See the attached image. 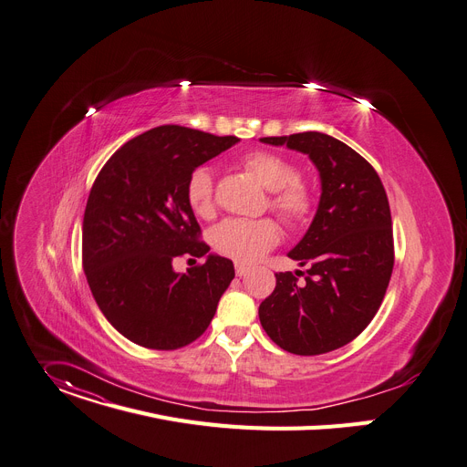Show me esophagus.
Here are the masks:
<instances>
[{
	"label": "esophagus",
	"instance_id": "esophagus-1",
	"mask_svg": "<svg viewBox=\"0 0 467 467\" xmlns=\"http://www.w3.org/2000/svg\"><path fill=\"white\" fill-rule=\"evenodd\" d=\"M234 270H236V275H238V277H242V275H247V272H249V268H247L245 265H240V263H236Z\"/></svg>",
	"mask_w": 467,
	"mask_h": 467
}]
</instances>
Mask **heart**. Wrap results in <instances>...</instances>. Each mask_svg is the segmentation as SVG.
<instances>
[{"mask_svg": "<svg viewBox=\"0 0 467 467\" xmlns=\"http://www.w3.org/2000/svg\"><path fill=\"white\" fill-rule=\"evenodd\" d=\"M244 167L266 190L272 192L270 206L290 225H304L315 208L313 190L298 181L300 173L290 160L270 152L253 150L244 156ZM186 197L199 216L214 210V177L208 167H197L188 179ZM279 227L272 220L229 218L212 229V244L225 257L242 265L257 263L266 251L277 245Z\"/></svg>", "mask_w": 467, "mask_h": 467, "instance_id": "b5f03b06", "label": "heart"}]
</instances>
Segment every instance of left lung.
<instances>
[{"label": "left lung", "mask_w": 467, "mask_h": 467, "mask_svg": "<svg viewBox=\"0 0 467 467\" xmlns=\"http://www.w3.org/2000/svg\"><path fill=\"white\" fill-rule=\"evenodd\" d=\"M304 152L320 175V202L306 236L288 257L304 272L275 274V288L259 307L272 341L298 356L348 345L384 300L393 265L389 201L374 167L354 149L322 132L261 138Z\"/></svg>", "instance_id": "left-lung-1"}]
</instances>
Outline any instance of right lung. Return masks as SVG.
I'll use <instances>...</instances> for the list:
<instances>
[{
  "instance_id": "right-lung-1",
  "label": "right lung",
  "mask_w": 467,
  "mask_h": 467,
  "mask_svg": "<svg viewBox=\"0 0 467 467\" xmlns=\"http://www.w3.org/2000/svg\"><path fill=\"white\" fill-rule=\"evenodd\" d=\"M238 141L163 124L124 143L99 173L83 214V272L97 306L129 341L177 350L214 318L234 266L208 255L186 184L193 169ZM182 254L207 261L177 275L172 259Z\"/></svg>"
}]
</instances>
